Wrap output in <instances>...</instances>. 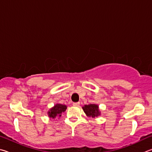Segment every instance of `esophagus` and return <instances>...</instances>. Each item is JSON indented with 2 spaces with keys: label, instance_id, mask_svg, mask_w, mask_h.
<instances>
[{
  "label": "esophagus",
  "instance_id": "1",
  "mask_svg": "<svg viewBox=\"0 0 152 152\" xmlns=\"http://www.w3.org/2000/svg\"><path fill=\"white\" fill-rule=\"evenodd\" d=\"M79 105H80V103L79 102H77V103H73V105L75 106V107H79Z\"/></svg>",
  "mask_w": 152,
  "mask_h": 152
}]
</instances>
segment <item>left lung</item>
I'll return each instance as SVG.
<instances>
[{
    "label": "left lung",
    "mask_w": 152,
    "mask_h": 152,
    "mask_svg": "<svg viewBox=\"0 0 152 152\" xmlns=\"http://www.w3.org/2000/svg\"><path fill=\"white\" fill-rule=\"evenodd\" d=\"M86 113V115L91 117L92 118H95L96 117L101 115V112L99 110V106L96 104H89L84 105L82 107Z\"/></svg>",
    "instance_id": "left-lung-1"
}]
</instances>
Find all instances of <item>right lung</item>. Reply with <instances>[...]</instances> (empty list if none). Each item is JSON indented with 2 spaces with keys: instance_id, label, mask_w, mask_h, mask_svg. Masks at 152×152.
<instances>
[{
  "instance_id": "right-lung-1",
  "label": "right lung",
  "mask_w": 152,
  "mask_h": 152,
  "mask_svg": "<svg viewBox=\"0 0 152 152\" xmlns=\"http://www.w3.org/2000/svg\"><path fill=\"white\" fill-rule=\"evenodd\" d=\"M66 110V106L63 104H56L48 111V115L50 118L55 119L56 117L61 116V113Z\"/></svg>"
}]
</instances>
